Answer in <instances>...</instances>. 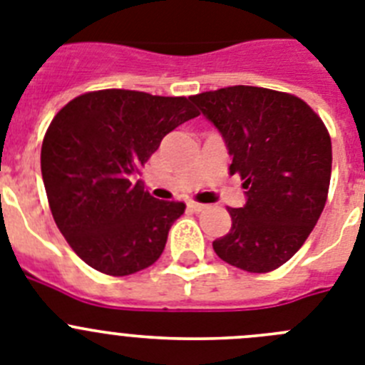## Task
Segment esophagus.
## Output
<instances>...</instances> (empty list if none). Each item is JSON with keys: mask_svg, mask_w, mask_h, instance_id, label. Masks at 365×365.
<instances>
[{"mask_svg": "<svg viewBox=\"0 0 365 365\" xmlns=\"http://www.w3.org/2000/svg\"><path fill=\"white\" fill-rule=\"evenodd\" d=\"M187 207L191 209V211H195V213H200V211H204L205 209V205L198 204V202H187Z\"/></svg>", "mask_w": 365, "mask_h": 365, "instance_id": "1", "label": "esophagus"}]
</instances>
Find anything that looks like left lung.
Here are the masks:
<instances>
[{
	"instance_id": "8db88e82",
	"label": "left lung",
	"mask_w": 365,
	"mask_h": 365,
	"mask_svg": "<svg viewBox=\"0 0 365 365\" xmlns=\"http://www.w3.org/2000/svg\"><path fill=\"white\" fill-rule=\"evenodd\" d=\"M226 141L246 204L213 242L222 261L266 274L303 246L327 202L331 135L305 101L283 91L230 86L189 97Z\"/></svg>"
}]
</instances>
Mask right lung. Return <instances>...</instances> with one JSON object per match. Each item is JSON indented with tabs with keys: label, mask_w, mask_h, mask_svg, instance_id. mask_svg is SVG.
Here are the masks:
<instances>
[{
	"label": "right lung",
	"mask_w": 365,
	"mask_h": 365,
	"mask_svg": "<svg viewBox=\"0 0 365 365\" xmlns=\"http://www.w3.org/2000/svg\"><path fill=\"white\" fill-rule=\"evenodd\" d=\"M198 115L185 97L101 90L69 101L42 143V178L60 233L106 275L145 270L163 253L183 202L158 200L135 174L161 139Z\"/></svg>",
	"instance_id": "1"
}]
</instances>
